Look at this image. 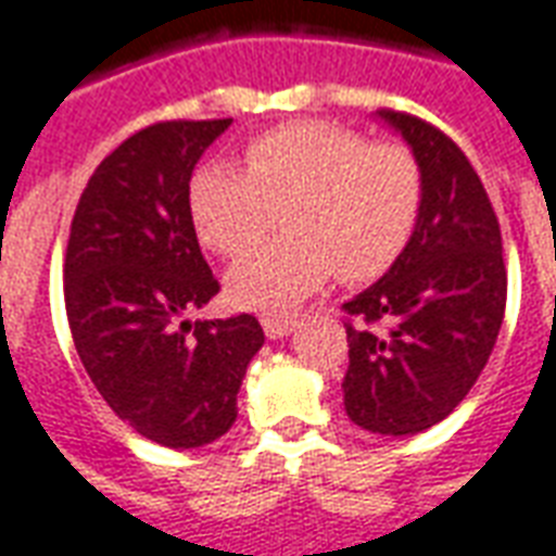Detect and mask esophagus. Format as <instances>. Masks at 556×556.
I'll return each instance as SVG.
<instances>
[{"label": "esophagus", "instance_id": "esophagus-1", "mask_svg": "<svg viewBox=\"0 0 556 556\" xmlns=\"http://www.w3.org/2000/svg\"><path fill=\"white\" fill-rule=\"evenodd\" d=\"M260 326H263V332L269 334V338H285L287 332L296 329V317H287V314H266V317H260Z\"/></svg>", "mask_w": 556, "mask_h": 556}]
</instances>
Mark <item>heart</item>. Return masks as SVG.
<instances>
[{
	"label": "heart",
	"mask_w": 556,
	"mask_h": 556,
	"mask_svg": "<svg viewBox=\"0 0 556 556\" xmlns=\"http://www.w3.org/2000/svg\"><path fill=\"white\" fill-rule=\"evenodd\" d=\"M245 164H206L188 185L197 239L222 257L254 245L271 206L290 200V236L254 248L227 271V296L242 308H290L334 269L350 285L380 278L422 215L425 176L410 146L371 143L338 122L296 119L260 131L248 140Z\"/></svg>",
	"instance_id": "heart-1"
}]
</instances>
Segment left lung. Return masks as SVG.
Listing matches in <instances>:
<instances>
[{"mask_svg": "<svg viewBox=\"0 0 556 556\" xmlns=\"http://www.w3.org/2000/svg\"><path fill=\"white\" fill-rule=\"evenodd\" d=\"M422 164L425 203L410 245L341 305L350 365L344 410L386 437L443 422L479 380L506 311L494 206L458 143L401 110H380Z\"/></svg>", "mask_w": 556, "mask_h": 556, "instance_id": "obj_1", "label": "left lung"}]
</instances>
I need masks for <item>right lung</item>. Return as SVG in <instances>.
<instances>
[{
  "mask_svg": "<svg viewBox=\"0 0 556 556\" xmlns=\"http://www.w3.org/2000/svg\"><path fill=\"white\" fill-rule=\"evenodd\" d=\"M233 119L155 122L86 182L65 248V314L89 380L152 443L197 448L230 431L257 317L182 320L222 285L197 242L188 185Z\"/></svg>",
  "mask_w": 556,
  "mask_h": 556,
  "instance_id": "1",
  "label": "right lung"
}]
</instances>
